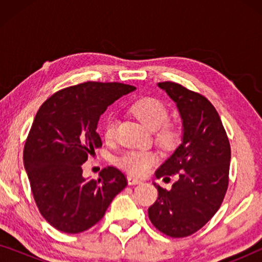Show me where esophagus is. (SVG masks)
<instances>
[{
	"label": "esophagus",
	"instance_id": "34e87169",
	"mask_svg": "<svg viewBox=\"0 0 262 262\" xmlns=\"http://www.w3.org/2000/svg\"><path fill=\"white\" fill-rule=\"evenodd\" d=\"M127 182L128 185H138V184H142V180L141 179L134 177V175H128Z\"/></svg>",
	"mask_w": 262,
	"mask_h": 262
}]
</instances>
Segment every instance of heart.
Instances as JSON below:
<instances>
[{
  "instance_id": "heart-1",
  "label": "heart",
  "mask_w": 262,
  "mask_h": 262,
  "mask_svg": "<svg viewBox=\"0 0 262 262\" xmlns=\"http://www.w3.org/2000/svg\"><path fill=\"white\" fill-rule=\"evenodd\" d=\"M130 112L150 130L156 131V139L164 148H171L177 144L180 132L174 124L168 121L169 111L162 101L155 98H142L136 100L130 106ZM103 138L107 143H112L117 135V119L108 117L103 125ZM159 155L152 150H128L119 159L118 164L128 173L136 177H144L150 168L157 162Z\"/></svg>"
}]
</instances>
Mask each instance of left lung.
<instances>
[{"label": "left lung", "instance_id": "obj_1", "mask_svg": "<svg viewBox=\"0 0 262 262\" xmlns=\"http://www.w3.org/2000/svg\"><path fill=\"white\" fill-rule=\"evenodd\" d=\"M177 103L184 136L173 155L156 170V178L177 181L159 191L149 207L150 221L170 237H187L202 229L220 209L229 185L230 143L220 114L205 96L171 81L160 82Z\"/></svg>", "mask_w": 262, "mask_h": 262}]
</instances>
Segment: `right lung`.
Masks as SVG:
<instances>
[{
	"label": "right lung",
	"mask_w": 262,
	"mask_h": 262,
	"mask_svg": "<svg viewBox=\"0 0 262 262\" xmlns=\"http://www.w3.org/2000/svg\"><path fill=\"white\" fill-rule=\"evenodd\" d=\"M135 89L118 82L88 81L56 92L35 114L24 163L39 212L57 230H88L126 187L127 179L118 168L106 167L99 179L85 180L82 164L102 146L96 132L100 116Z\"/></svg>",
	"instance_id": "1"
}]
</instances>
